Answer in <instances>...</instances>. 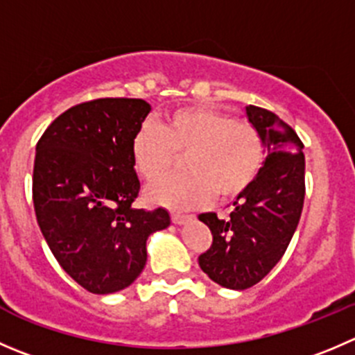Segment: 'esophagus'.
Masks as SVG:
<instances>
[{
    "mask_svg": "<svg viewBox=\"0 0 355 355\" xmlns=\"http://www.w3.org/2000/svg\"><path fill=\"white\" fill-rule=\"evenodd\" d=\"M191 218L192 215H184V213H177V211L171 213V220H173V223H178V225H180V223H185Z\"/></svg>",
    "mask_w": 355,
    "mask_h": 355,
    "instance_id": "esophagus-1",
    "label": "esophagus"
}]
</instances>
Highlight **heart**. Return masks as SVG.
Masks as SVG:
<instances>
[{
    "instance_id": "b5f03b06",
    "label": "heart",
    "mask_w": 355,
    "mask_h": 355,
    "mask_svg": "<svg viewBox=\"0 0 355 355\" xmlns=\"http://www.w3.org/2000/svg\"><path fill=\"white\" fill-rule=\"evenodd\" d=\"M184 154L187 170L149 189L147 198L170 208L232 199L254 182L263 163V140L251 123L209 107H180L159 125L146 123L132 140V161L147 182L159 180Z\"/></svg>"
}]
</instances>
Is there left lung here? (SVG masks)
<instances>
[{
	"label": "left lung",
	"instance_id": "1",
	"mask_svg": "<svg viewBox=\"0 0 355 355\" xmlns=\"http://www.w3.org/2000/svg\"><path fill=\"white\" fill-rule=\"evenodd\" d=\"M248 119L267 147L263 168L237 196L227 218L201 213L213 241L199 254L209 279L230 290L260 283L286 251L305 198L304 142L293 128L263 107H246Z\"/></svg>",
	"mask_w": 355,
	"mask_h": 355
}]
</instances>
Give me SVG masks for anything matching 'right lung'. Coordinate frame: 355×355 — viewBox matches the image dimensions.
<instances>
[{
  "label": "right lung",
  "mask_w": 355,
  "mask_h": 355,
  "mask_svg": "<svg viewBox=\"0 0 355 355\" xmlns=\"http://www.w3.org/2000/svg\"><path fill=\"white\" fill-rule=\"evenodd\" d=\"M149 111L142 98L83 102L62 112L36 144L37 225L62 269L90 293L130 286L147 261V237L170 225L164 208L133 206L140 182L132 140Z\"/></svg>",
  "instance_id": "1"
}]
</instances>
